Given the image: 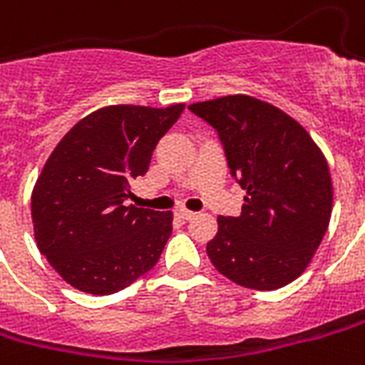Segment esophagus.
<instances>
[{
	"instance_id": "obj_1",
	"label": "esophagus",
	"mask_w": 365,
	"mask_h": 365,
	"mask_svg": "<svg viewBox=\"0 0 365 365\" xmlns=\"http://www.w3.org/2000/svg\"><path fill=\"white\" fill-rule=\"evenodd\" d=\"M176 216L182 220H191L195 216V212H191V210H187V208H178Z\"/></svg>"
}]
</instances>
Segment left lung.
Listing matches in <instances>:
<instances>
[{
  "label": "left lung",
  "instance_id": "1",
  "mask_svg": "<svg viewBox=\"0 0 365 365\" xmlns=\"http://www.w3.org/2000/svg\"><path fill=\"white\" fill-rule=\"evenodd\" d=\"M218 132L227 166L247 191L237 218L218 216L207 245L214 268L241 287L294 282L329 226L333 183L310 133L282 108L250 96L189 105Z\"/></svg>",
  "mask_w": 365,
  "mask_h": 365
}]
</instances>
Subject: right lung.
I'll return each instance as SVG.
<instances>
[{"label":"right lung","mask_w":365,"mask_h":365,"mask_svg":"<svg viewBox=\"0 0 365 365\" xmlns=\"http://www.w3.org/2000/svg\"><path fill=\"white\" fill-rule=\"evenodd\" d=\"M183 107L99 108L74 124L43 164L32 191L36 243L78 291L113 294L158 262L174 216L124 201Z\"/></svg>","instance_id":"1"}]
</instances>
